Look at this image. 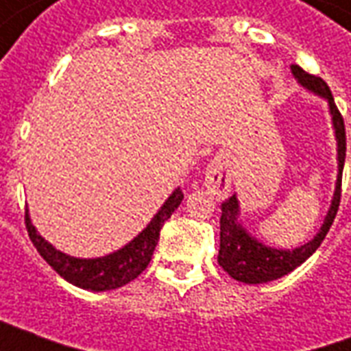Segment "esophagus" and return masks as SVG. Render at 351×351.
<instances>
[{
  "instance_id": "esophagus-1",
  "label": "esophagus",
  "mask_w": 351,
  "mask_h": 351,
  "mask_svg": "<svg viewBox=\"0 0 351 351\" xmlns=\"http://www.w3.org/2000/svg\"><path fill=\"white\" fill-rule=\"evenodd\" d=\"M205 186L208 193H213L214 197H228V193L231 191V176H229L226 161L221 158H214L208 163L205 171Z\"/></svg>"
}]
</instances>
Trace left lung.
<instances>
[{"instance_id":"obj_1","label":"left lung","mask_w":351,"mask_h":351,"mask_svg":"<svg viewBox=\"0 0 351 351\" xmlns=\"http://www.w3.org/2000/svg\"><path fill=\"white\" fill-rule=\"evenodd\" d=\"M291 75L306 92L314 93L317 97H324L329 107L332 130L337 138V182L332 191L331 205L325 214L324 223L312 241L301 244L297 248L286 250V248H274L259 241L258 237L252 235L241 221V203L239 197L231 195L221 203L220 218V252H218V263L231 278L244 282V284H265L272 282L287 272L297 269L319 248V244L327 235V231L332 226V220L337 216L340 203V184H342V169H344V158H346V130L344 120L340 116L339 108L335 105L332 93L325 80L319 77L308 75L302 71L299 65H291Z\"/></svg>"}]
</instances>
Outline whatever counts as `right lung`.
<instances>
[{"label": "right lung", "instance_id": "add662e5", "mask_svg": "<svg viewBox=\"0 0 351 351\" xmlns=\"http://www.w3.org/2000/svg\"><path fill=\"white\" fill-rule=\"evenodd\" d=\"M182 199V190L176 188L137 237H133L120 250L110 252L101 258H75V256H67L64 252L56 250L49 241H45L39 235L37 228L32 223L29 210H26L27 235L32 239L37 252L43 256V259L73 286L90 289V291L118 289V287L130 284L131 280L137 278L138 274L148 267L150 259H152L154 248L160 241V231L163 223L178 208Z\"/></svg>", "mask_w": 351, "mask_h": 351}]
</instances>
